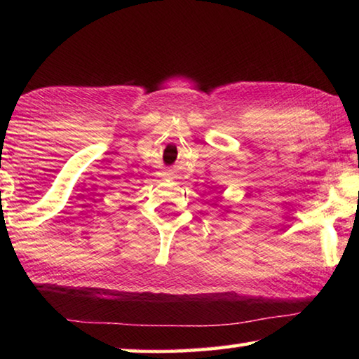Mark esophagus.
<instances>
[{"label":"esophagus","instance_id":"1","mask_svg":"<svg viewBox=\"0 0 359 359\" xmlns=\"http://www.w3.org/2000/svg\"><path fill=\"white\" fill-rule=\"evenodd\" d=\"M171 175H172V174H169V172H165V174H163V177H166V179H169V177H171Z\"/></svg>","mask_w":359,"mask_h":359}]
</instances>
